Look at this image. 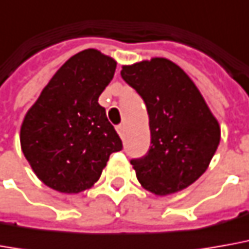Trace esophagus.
<instances>
[{"instance_id":"34e87169","label":"esophagus","mask_w":249,"mask_h":249,"mask_svg":"<svg viewBox=\"0 0 249 249\" xmlns=\"http://www.w3.org/2000/svg\"><path fill=\"white\" fill-rule=\"evenodd\" d=\"M117 133L123 138L124 136V133H125V125H118L117 126Z\"/></svg>"}]
</instances>
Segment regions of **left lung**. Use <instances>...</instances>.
I'll return each mask as SVG.
<instances>
[{
  "label": "left lung",
  "mask_w": 249,
  "mask_h": 249,
  "mask_svg": "<svg viewBox=\"0 0 249 249\" xmlns=\"http://www.w3.org/2000/svg\"><path fill=\"white\" fill-rule=\"evenodd\" d=\"M121 76L146 103L151 147L131 163L142 187L157 196L187 188L202 176L221 140L204 98L173 61L154 57L123 65Z\"/></svg>",
  "instance_id": "8db88e82"
}]
</instances>
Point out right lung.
<instances>
[{
  "instance_id": "obj_1",
  "label": "right lung",
  "mask_w": 249,
  "mask_h": 249,
  "mask_svg": "<svg viewBox=\"0 0 249 249\" xmlns=\"http://www.w3.org/2000/svg\"><path fill=\"white\" fill-rule=\"evenodd\" d=\"M117 62L96 49L75 54L54 73L25 113L20 146L36 177L62 194L95 184L121 139L98 98Z\"/></svg>"
}]
</instances>
